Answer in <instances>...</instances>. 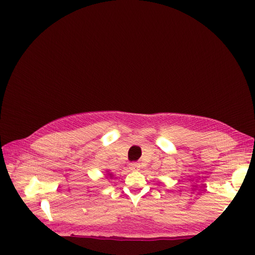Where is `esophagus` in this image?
Returning <instances> with one entry per match:
<instances>
[{"label": "esophagus", "mask_w": 255, "mask_h": 255, "mask_svg": "<svg viewBox=\"0 0 255 255\" xmlns=\"http://www.w3.org/2000/svg\"><path fill=\"white\" fill-rule=\"evenodd\" d=\"M128 168H129L132 171H137V170H139L140 165L138 164V163H130L129 166H128Z\"/></svg>", "instance_id": "obj_1"}]
</instances>
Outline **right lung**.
Returning a JSON list of instances; mask_svg holds the SVG:
<instances>
[{
  "mask_svg": "<svg viewBox=\"0 0 255 255\" xmlns=\"http://www.w3.org/2000/svg\"><path fill=\"white\" fill-rule=\"evenodd\" d=\"M105 177H106V179H107V177H110V179H112V177H113V173H110L109 171H106Z\"/></svg>",
  "mask_w": 255,
  "mask_h": 255,
  "instance_id": "1",
  "label": "right lung"
}]
</instances>
